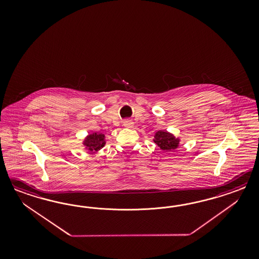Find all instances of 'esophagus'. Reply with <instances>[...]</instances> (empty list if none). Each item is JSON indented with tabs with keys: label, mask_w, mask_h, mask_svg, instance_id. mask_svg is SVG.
I'll return each mask as SVG.
<instances>
[{
	"label": "esophagus",
	"mask_w": 259,
	"mask_h": 259,
	"mask_svg": "<svg viewBox=\"0 0 259 259\" xmlns=\"http://www.w3.org/2000/svg\"><path fill=\"white\" fill-rule=\"evenodd\" d=\"M123 126L127 127V128H131L134 126V122L131 119H124L123 120Z\"/></svg>",
	"instance_id": "esophagus-1"
}]
</instances>
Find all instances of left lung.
Instances as JSON below:
<instances>
[{
  "label": "left lung",
  "mask_w": 259,
  "mask_h": 259,
  "mask_svg": "<svg viewBox=\"0 0 259 259\" xmlns=\"http://www.w3.org/2000/svg\"><path fill=\"white\" fill-rule=\"evenodd\" d=\"M153 141L161 151L170 152L179 148L181 139L177 138L174 134L167 132L166 130H159L155 134Z\"/></svg>",
  "instance_id": "1"
}]
</instances>
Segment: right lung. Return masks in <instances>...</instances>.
<instances>
[{"label":"right lung","mask_w":259,"mask_h":259,"mask_svg":"<svg viewBox=\"0 0 259 259\" xmlns=\"http://www.w3.org/2000/svg\"><path fill=\"white\" fill-rule=\"evenodd\" d=\"M105 143H106L105 136L102 133H98V132L88 134L85 139L82 141V145L90 153L100 151L102 147H104Z\"/></svg>","instance_id":"add662e5"}]
</instances>
